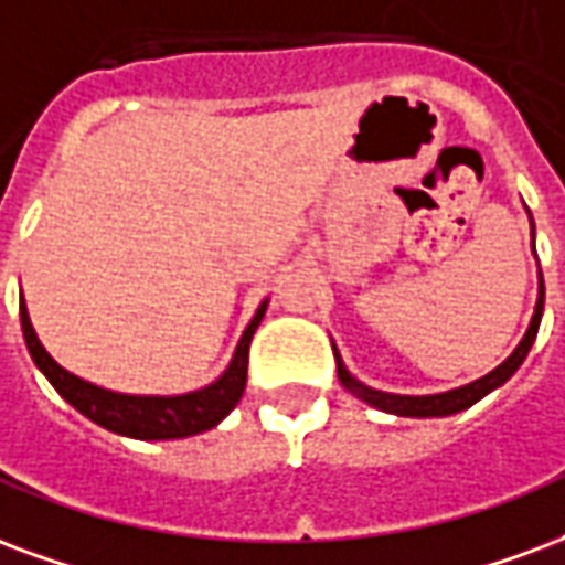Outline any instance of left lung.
Instances as JSON below:
<instances>
[{
    "label": "left lung",
    "instance_id": "left-lung-1",
    "mask_svg": "<svg viewBox=\"0 0 565 565\" xmlns=\"http://www.w3.org/2000/svg\"><path fill=\"white\" fill-rule=\"evenodd\" d=\"M530 227H533V218H530ZM536 239V236H533ZM536 250V248H533ZM542 311H545V281H542V271H539V299H536V311L530 317V326L524 338L518 341V347L512 350V356L500 362V365L484 374V377L467 383V386L449 388V392H437V395H395V392H380V388L365 386L362 380H356L350 371H347L344 359L338 356L335 350V365H338V380L347 392H353L356 398H362L371 407H377L383 413H392V416H413V419H428V416H452V413H461L467 407H473L476 401L484 398L488 392H494L497 386H503L505 380L515 374L521 362L527 359L530 347L536 341L539 323H542Z\"/></svg>",
    "mask_w": 565,
    "mask_h": 565
}]
</instances>
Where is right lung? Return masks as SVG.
I'll list each match as a JSON object with an SVG mask.
<instances>
[{
  "mask_svg": "<svg viewBox=\"0 0 565 565\" xmlns=\"http://www.w3.org/2000/svg\"><path fill=\"white\" fill-rule=\"evenodd\" d=\"M266 305H269V299H263L257 315L250 317V323L245 326V332H242L239 344L233 350V359L224 367V374L218 380H212L209 386L185 392V395H125V392L95 386L89 380L65 371L44 350V344L38 341L35 329H32V320H29L26 302H20V326H23L29 356L38 365V371L86 419H92L95 425H102L113 434L134 437V440H179V437H194V434L215 428L239 404L242 392H245V380H248L250 338H254L263 315H266Z\"/></svg>",
  "mask_w": 565,
  "mask_h": 565,
  "instance_id": "add662e5",
  "label": "right lung"
}]
</instances>
